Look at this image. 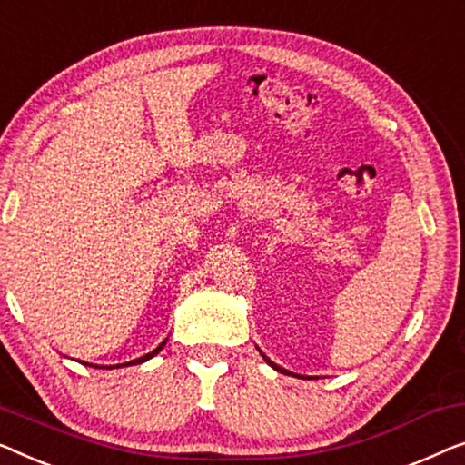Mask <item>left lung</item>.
Returning a JSON list of instances; mask_svg holds the SVG:
<instances>
[{"instance_id": "obj_1", "label": "left lung", "mask_w": 465, "mask_h": 465, "mask_svg": "<svg viewBox=\"0 0 465 465\" xmlns=\"http://www.w3.org/2000/svg\"><path fill=\"white\" fill-rule=\"evenodd\" d=\"M261 351V350H259ZM261 356H263V361L267 362V364H270L272 366V369H276L278 372H284V375H295V377H299V379H303V377H301V375H297V372H291V371H286V369H282V366H278L276 362H272L270 361V358H267L265 354H263V351H261ZM307 379H310V377H307Z\"/></svg>"}]
</instances>
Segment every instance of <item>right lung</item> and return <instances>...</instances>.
Returning <instances> with one entry per match:
<instances>
[{
  "label": "right lung",
  "mask_w": 465,
  "mask_h": 465,
  "mask_svg": "<svg viewBox=\"0 0 465 465\" xmlns=\"http://www.w3.org/2000/svg\"><path fill=\"white\" fill-rule=\"evenodd\" d=\"M166 341H168V339H164V341H162V343L158 345V348H155L153 351H149V354L141 356V358H136V361H130V362H126V364H115V366H107V369H117V366H130V364H141V362H147L149 358H153L155 354H160L162 348H164V345H166Z\"/></svg>",
  "instance_id": "add662e5"
}]
</instances>
